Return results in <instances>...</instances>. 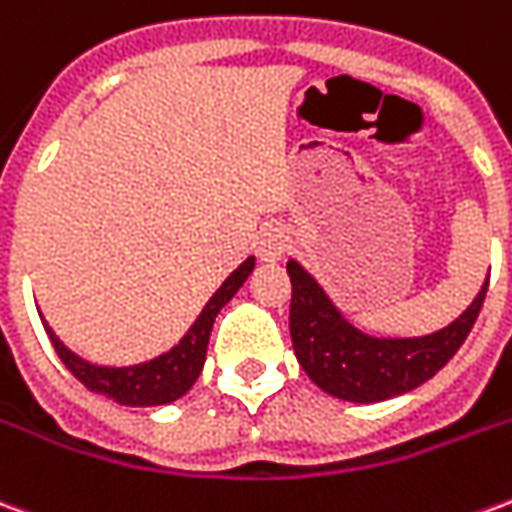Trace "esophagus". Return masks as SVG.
<instances>
[{"label":"esophagus","instance_id":"esophagus-1","mask_svg":"<svg viewBox=\"0 0 512 512\" xmlns=\"http://www.w3.org/2000/svg\"><path fill=\"white\" fill-rule=\"evenodd\" d=\"M257 257L260 260H266V263H277L285 257L288 252V233H285V227H279V224H268L260 230L257 235Z\"/></svg>","mask_w":512,"mask_h":512}]
</instances>
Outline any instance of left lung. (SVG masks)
Listing matches in <instances>:
<instances>
[{
    "label": "left lung",
    "mask_w": 512,
    "mask_h": 512,
    "mask_svg": "<svg viewBox=\"0 0 512 512\" xmlns=\"http://www.w3.org/2000/svg\"><path fill=\"white\" fill-rule=\"evenodd\" d=\"M293 285L290 337L293 351L312 384L348 403H381L406 395L450 362L472 332L485 301L488 279L466 310L444 329L422 337H373L356 329L334 307L299 260H288Z\"/></svg>",
    "instance_id": "1"
}]
</instances>
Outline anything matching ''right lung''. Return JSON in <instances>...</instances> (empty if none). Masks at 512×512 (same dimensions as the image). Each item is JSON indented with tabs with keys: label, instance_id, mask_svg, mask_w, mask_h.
Wrapping results in <instances>:
<instances>
[{
	"label": "right lung",
	"instance_id": "obj_1",
	"mask_svg": "<svg viewBox=\"0 0 512 512\" xmlns=\"http://www.w3.org/2000/svg\"><path fill=\"white\" fill-rule=\"evenodd\" d=\"M252 268H255V257H246L244 263L224 279L222 288L208 299V304L202 307L200 318L191 323V329L180 337V343L172 345L167 354L156 356L150 362H139V365H93L79 354H73L71 348L54 334L46 318H40V321H43V329L49 334L54 351L62 359V365L68 367L90 392L112 397L120 406H167L172 400L186 395L194 386V381L200 378L205 354H208L213 321H216V315H219L224 304L233 299L238 288L249 279Z\"/></svg>",
	"mask_w": 512,
	"mask_h": 512
}]
</instances>
